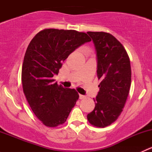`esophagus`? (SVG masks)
<instances>
[{"instance_id":"esophagus-1","label":"esophagus","mask_w":152,"mask_h":152,"mask_svg":"<svg viewBox=\"0 0 152 152\" xmlns=\"http://www.w3.org/2000/svg\"><path fill=\"white\" fill-rule=\"evenodd\" d=\"M79 99H86V97L85 96H83V95L79 94Z\"/></svg>"}]
</instances>
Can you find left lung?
<instances>
[{
  "instance_id": "left-lung-1",
  "label": "left lung",
  "mask_w": 152,
  "mask_h": 152,
  "mask_svg": "<svg viewBox=\"0 0 152 152\" xmlns=\"http://www.w3.org/2000/svg\"><path fill=\"white\" fill-rule=\"evenodd\" d=\"M97 53L99 92L95 108L87 115L89 123L104 128L114 123L123 111L131 86L129 57L121 43L110 34L88 31Z\"/></svg>"
}]
</instances>
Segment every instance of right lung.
I'll list each match as a JSON object with an SVG mask.
<instances>
[{
	"mask_svg": "<svg viewBox=\"0 0 152 152\" xmlns=\"http://www.w3.org/2000/svg\"><path fill=\"white\" fill-rule=\"evenodd\" d=\"M91 39L76 30L45 28L31 39L24 56L23 90L36 117L48 127L66 121L79 96L75 89L54 82L62 62L76 48Z\"/></svg>",
	"mask_w": 152,
	"mask_h": 152,
	"instance_id": "add662e5",
	"label": "right lung"
}]
</instances>
